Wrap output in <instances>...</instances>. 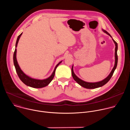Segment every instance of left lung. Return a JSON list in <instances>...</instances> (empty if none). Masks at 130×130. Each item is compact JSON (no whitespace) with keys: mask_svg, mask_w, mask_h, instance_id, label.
Returning <instances> with one entry per match:
<instances>
[{"mask_svg":"<svg viewBox=\"0 0 130 130\" xmlns=\"http://www.w3.org/2000/svg\"><path fill=\"white\" fill-rule=\"evenodd\" d=\"M103 31L105 33H106L107 34H108V35H109L111 38H112V37L111 36V35L105 30L102 29ZM112 40H113L114 43L115 44V65L112 69V70L111 71L110 73H109V75L104 80H103L101 81L100 82H95V83H90V82H87L85 81H84L83 80H82L81 79H80V78H79L75 74L73 70V66L71 68V73H72V76L73 78V79L75 80L79 85H80L81 86L86 88H88V89H93V88H98L99 87H101L102 86H103L104 85H105L106 83H107L109 80H110V79L111 78V77H112L114 72L115 70V69L117 67V63H118V55H117V49H118V44L117 43L112 39Z\"/></svg>","mask_w":130,"mask_h":130,"instance_id":"1","label":"left lung"}]
</instances>
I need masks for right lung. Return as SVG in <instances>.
I'll list each match as a JSON object with an SVG mask.
<instances>
[{"mask_svg": "<svg viewBox=\"0 0 130 130\" xmlns=\"http://www.w3.org/2000/svg\"><path fill=\"white\" fill-rule=\"evenodd\" d=\"M22 33H22L19 36L17 37V39L16 42V45H15V49L14 54H13L14 65L15 67V69H16L17 75H18V76L20 78L21 80L25 84H26V85L29 86L30 87H31L33 88H42V87H45V86H47L53 79L56 68L62 61H61L56 65V66H55V67L54 69V71H53V72L52 73V75L49 78H48L46 79H44V80L35 79L31 78L30 77L27 76L26 74L24 73V72L21 70L19 65H18V64L17 63V60H16V47L17 46V44L18 43V41H19Z\"/></svg>", "mask_w": 130, "mask_h": 130, "instance_id": "add662e5", "label": "right lung"}]
</instances>
